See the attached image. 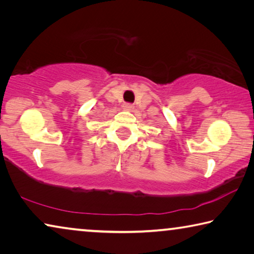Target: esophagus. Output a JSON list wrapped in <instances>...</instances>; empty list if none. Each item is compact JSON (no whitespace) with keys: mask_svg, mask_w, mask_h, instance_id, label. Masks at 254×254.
<instances>
[{"mask_svg":"<svg viewBox=\"0 0 254 254\" xmlns=\"http://www.w3.org/2000/svg\"><path fill=\"white\" fill-rule=\"evenodd\" d=\"M122 107H123L124 111H127V112H131L132 110H133V105H132V104H128V103L123 104Z\"/></svg>","mask_w":254,"mask_h":254,"instance_id":"1","label":"esophagus"}]
</instances>
